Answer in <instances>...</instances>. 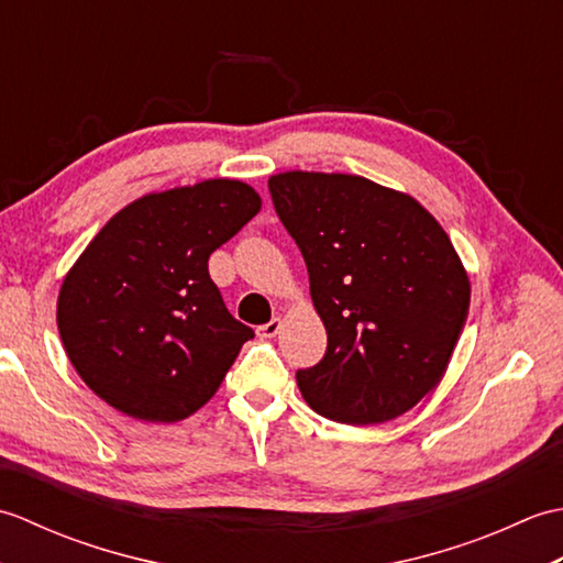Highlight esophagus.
<instances>
[{
  "label": "esophagus",
  "instance_id": "obj_1",
  "mask_svg": "<svg viewBox=\"0 0 563 563\" xmlns=\"http://www.w3.org/2000/svg\"><path fill=\"white\" fill-rule=\"evenodd\" d=\"M280 329H283V319H280V317H273V319L268 321V324L258 327L256 333H258L261 339H275V336H278Z\"/></svg>",
  "mask_w": 563,
  "mask_h": 563
}]
</instances>
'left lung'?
<instances>
[{"instance_id":"8db88e82","label":"left lung","mask_w":563,"mask_h":563,"mask_svg":"<svg viewBox=\"0 0 563 563\" xmlns=\"http://www.w3.org/2000/svg\"><path fill=\"white\" fill-rule=\"evenodd\" d=\"M275 212L300 246L327 353L297 373L331 421L385 423L445 375L472 285L448 232L413 196L355 174L268 178Z\"/></svg>"}]
</instances>
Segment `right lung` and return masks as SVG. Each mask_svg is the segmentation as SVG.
<instances>
[{
    "label": "right lung",
    "instance_id": "1",
    "mask_svg": "<svg viewBox=\"0 0 563 563\" xmlns=\"http://www.w3.org/2000/svg\"><path fill=\"white\" fill-rule=\"evenodd\" d=\"M261 210L236 178L147 194L106 222L59 285L57 331L97 397L137 421L206 406L254 331L210 280L208 258Z\"/></svg>",
    "mask_w": 563,
    "mask_h": 563
}]
</instances>
